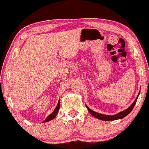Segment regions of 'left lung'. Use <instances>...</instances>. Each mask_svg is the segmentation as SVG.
<instances>
[{"label": "left lung", "mask_w": 149, "mask_h": 149, "mask_svg": "<svg viewBox=\"0 0 149 149\" xmlns=\"http://www.w3.org/2000/svg\"><path fill=\"white\" fill-rule=\"evenodd\" d=\"M139 95L137 97V98H136V99L135 100V101L133 102V104L131 105L127 110L123 111V112H121L120 113H118V114L114 115V116H108V115H104V114H99V113L96 112H95V111H93L91 109H90V108L88 107H87V106H86V107L87 108L88 110H89V112L92 114V116H94L95 118H98V119H99V120H105V121H109V120H118V119H122V118L125 117L126 116L129 114L130 113L132 112V110H133V108H134V106L136 104V102H137L138 97H139Z\"/></svg>", "instance_id": "1"}]
</instances>
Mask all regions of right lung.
<instances>
[{"label": "right lung", "instance_id": "right-lung-1", "mask_svg": "<svg viewBox=\"0 0 149 149\" xmlns=\"http://www.w3.org/2000/svg\"><path fill=\"white\" fill-rule=\"evenodd\" d=\"M60 100H59L58 103V104H57V106H56V108H55V110L53 111V112H52L51 114H50V115L49 116H48V117L46 118V120H45L44 121V122H49V121H50L51 120L54 119V118L55 117H56V114H58V110H59V109H60Z\"/></svg>", "mask_w": 149, "mask_h": 149}]
</instances>
